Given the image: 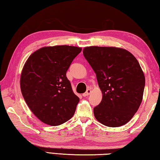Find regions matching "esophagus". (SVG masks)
Listing matches in <instances>:
<instances>
[{
    "label": "esophagus",
    "instance_id": "1",
    "mask_svg": "<svg viewBox=\"0 0 160 160\" xmlns=\"http://www.w3.org/2000/svg\"><path fill=\"white\" fill-rule=\"evenodd\" d=\"M91 92H92V90H90V89H88V90H87V91H86V92L82 94V96L83 97H87V96L90 95Z\"/></svg>",
    "mask_w": 160,
    "mask_h": 160
}]
</instances>
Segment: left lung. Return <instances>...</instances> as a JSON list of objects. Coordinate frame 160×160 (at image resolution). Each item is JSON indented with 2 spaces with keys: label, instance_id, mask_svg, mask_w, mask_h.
I'll return each instance as SVG.
<instances>
[{
  "label": "left lung",
  "instance_id": "obj_1",
  "mask_svg": "<svg viewBox=\"0 0 160 160\" xmlns=\"http://www.w3.org/2000/svg\"><path fill=\"white\" fill-rule=\"evenodd\" d=\"M83 55L97 75L102 93L94 108L99 122L108 127L125 125L141 104L145 78L138 61L122 48L87 47Z\"/></svg>",
  "mask_w": 160,
  "mask_h": 160
}]
</instances>
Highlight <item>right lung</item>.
Instances as JSON below:
<instances>
[{
    "instance_id": "add662e5",
    "label": "right lung",
    "mask_w": 160,
    "mask_h": 160,
    "mask_svg": "<svg viewBox=\"0 0 160 160\" xmlns=\"http://www.w3.org/2000/svg\"><path fill=\"white\" fill-rule=\"evenodd\" d=\"M82 48L44 47L32 53L24 65L20 89L29 109L42 122L59 126L74 115L79 97L72 90L66 72Z\"/></svg>"
}]
</instances>
